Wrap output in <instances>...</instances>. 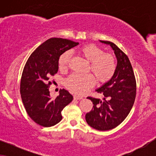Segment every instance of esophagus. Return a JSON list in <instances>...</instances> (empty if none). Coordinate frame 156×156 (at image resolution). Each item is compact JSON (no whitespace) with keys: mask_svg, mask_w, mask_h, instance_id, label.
I'll use <instances>...</instances> for the list:
<instances>
[{"mask_svg":"<svg viewBox=\"0 0 156 156\" xmlns=\"http://www.w3.org/2000/svg\"><path fill=\"white\" fill-rule=\"evenodd\" d=\"M74 99H76V100H79V99H83V97H81V96L74 94Z\"/></svg>","mask_w":156,"mask_h":156,"instance_id":"1","label":"esophagus"}]
</instances>
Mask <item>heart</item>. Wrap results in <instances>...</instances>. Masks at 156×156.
<instances>
[{
    "instance_id": "obj_1",
    "label": "heart",
    "mask_w": 156,
    "mask_h": 156,
    "mask_svg": "<svg viewBox=\"0 0 156 156\" xmlns=\"http://www.w3.org/2000/svg\"><path fill=\"white\" fill-rule=\"evenodd\" d=\"M80 54L90 62L89 69L94 74L100 82H108L112 78L116 72V64L112 55L104 53L102 49L93 44L83 46L80 50ZM71 53L66 51L59 58V66L65 69L69 63ZM95 84V77L91 74H73L65 81V85L74 93L82 94L87 89Z\"/></svg>"
}]
</instances>
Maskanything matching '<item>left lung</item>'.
<instances>
[{"label": "left lung", "instance_id": "8db88e82", "mask_svg": "<svg viewBox=\"0 0 156 156\" xmlns=\"http://www.w3.org/2000/svg\"><path fill=\"white\" fill-rule=\"evenodd\" d=\"M110 45L117 59L116 72L112 78L96 89L103 94L104 101L87 97L94 104L85 119L88 124L99 131H108L118 126L126 118L134 104L136 82L131 64L127 55L114 43L99 40ZM107 98V100H106Z\"/></svg>", "mask_w": 156, "mask_h": 156}]
</instances>
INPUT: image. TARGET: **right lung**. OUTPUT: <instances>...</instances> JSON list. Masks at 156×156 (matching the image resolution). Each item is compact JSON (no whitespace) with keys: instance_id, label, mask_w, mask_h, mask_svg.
<instances>
[{"instance_id":"right-lung-1","label":"right lung","mask_w":156,"mask_h":156,"mask_svg":"<svg viewBox=\"0 0 156 156\" xmlns=\"http://www.w3.org/2000/svg\"><path fill=\"white\" fill-rule=\"evenodd\" d=\"M78 42L62 38H50L40 44L27 59L20 81V94L28 116L36 123L52 126L62 120V111L73 97L60 89L55 99L50 95L49 79L58 71L59 58Z\"/></svg>"}]
</instances>
